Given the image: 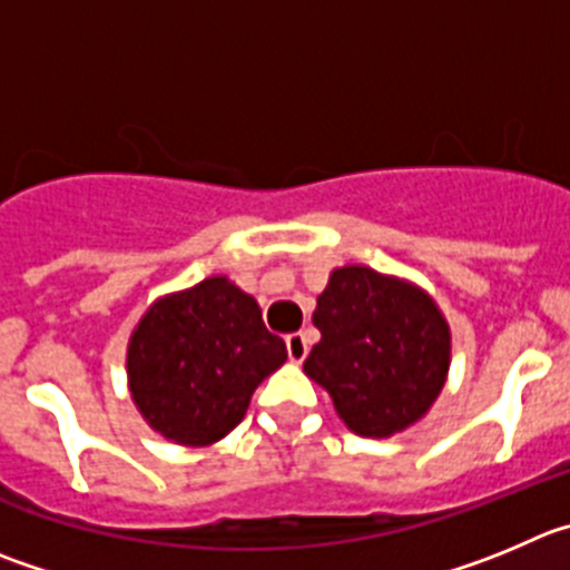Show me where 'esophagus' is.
<instances>
[{
  "instance_id": "obj_1",
  "label": "esophagus",
  "mask_w": 570,
  "mask_h": 570,
  "mask_svg": "<svg viewBox=\"0 0 570 570\" xmlns=\"http://www.w3.org/2000/svg\"><path fill=\"white\" fill-rule=\"evenodd\" d=\"M286 354H289L292 363H303L306 354H309V340H306V334H289L286 337Z\"/></svg>"
}]
</instances>
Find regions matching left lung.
<instances>
[{"mask_svg": "<svg viewBox=\"0 0 570 570\" xmlns=\"http://www.w3.org/2000/svg\"><path fill=\"white\" fill-rule=\"evenodd\" d=\"M312 323L321 343L303 371L357 435L402 433L444 387L450 326L433 297L407 281L357 264L334 269Z\"/></svg>", "mask_w": 570, "mask_h": 570, "instance_id": "left-lung-1", "label": "left lung"}]
</instances>
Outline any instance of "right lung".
I'll return each instance as SVG.
<instances>
[{"mask_svg": "<svg viewBox=\"0 0 570 570\" xmlns=\"http://www.w3.org/2000/svg\"><path fill=\"white\" fill-rule=\"evenodd\" d=\"M286 363L253 295L225 275L148 306L126 351L129 391L148 424L185 446L225 439L253 391Z\"/></svg>", "mask_w": 570, "mask_h": 570, "instance_id": "right-lung-1", "label": "right lung"}]
</instances>
